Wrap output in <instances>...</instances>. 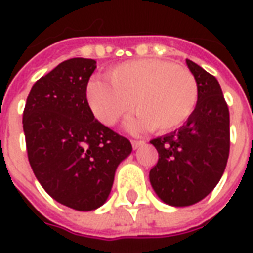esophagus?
I'll list each match as a JSON object with an SVG mask.
<instances>
[{"label": "esophagus", "mask_w": 253, "mask_h": 253, "mask_svg": "<svg viewBox=\"0 0 253 253\" xmlns=\"http://www.w3.org/2000/svg\"><path fill=\"white\" fill-rule=\"evenodd\" d=\"M132 149H138L141 145H143V141H135V139H131Z\"/></svg>", "instance_id": "esophagus-1"}]
</instances>
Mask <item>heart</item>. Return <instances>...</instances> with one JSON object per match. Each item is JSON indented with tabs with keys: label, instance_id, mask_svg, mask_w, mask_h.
<instances>
[{
	"label": "heart",
	"instance_id": "heart-1",
	"mask_svg": "<svg viewBox=\"0 0 253 253\" xmlns=\"http://www.w3.org/2000/svg\"><path fill=\"white\" fill-rule=\"evenodd\" d=\"M108 81L94 78L86 99L94 116L114 126L132 110L131 128H150L160 134L175 131L190 119L199 101L195 76L183 66L163 59H137L111 67Z\"/></svg>",
	"mask_w": 253,
	"mask_h": 253
}]
</instances>
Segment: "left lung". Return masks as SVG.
I'll return each instance as SVG.
<instances>
[{
    "label": "left lung",
    "instance_id": "obj_1",
    "mask_svg": "<svg viewBox=\"0 0 253 253\" xmlns=\"http://www.w3.org/2000/svg\"><path fill=\"white\" fill-rule=\"evenodd\" d=\"M199 86V101L186 125L150 141L159 161L149 177L156 194L170 206H190L217 186L230 149L229 108L217 78L187 59Z\"/></svg>",
    "mask_w": 253,
    "mask_h": 253
}]
</instances>
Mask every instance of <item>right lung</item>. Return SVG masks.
I'll return each instance as SVG.
<instances>
[{
  "instance_id": "add662e5",
  "label": "right lung",
  "mask_w": 253,
  "mask_h": 253,
  "mask_svg": "<svg viewBox=\"0 0 253 253\" xmlns=\"http://www.w3.org/2000/svg\"><path fill=\"white\" fill-rule=\"evenodd\" d=\"M94 59L72 58L39 78L23 112L31 168L48 195L89 211L110 195L118 165L131 153L127 138L101 125L86 100Z\"/></svg>"
}]
</instances>
